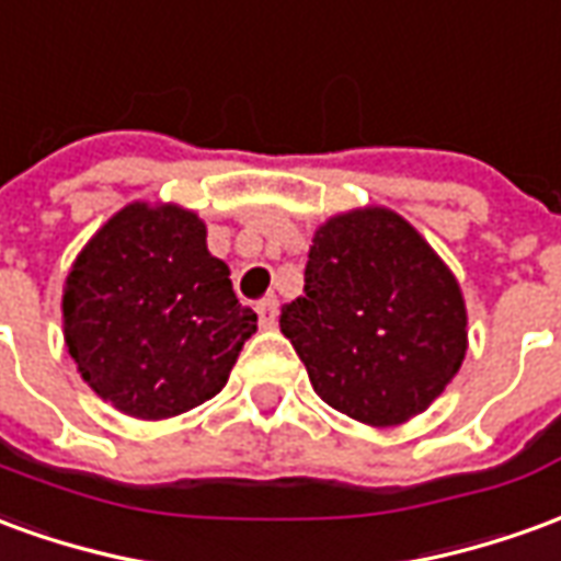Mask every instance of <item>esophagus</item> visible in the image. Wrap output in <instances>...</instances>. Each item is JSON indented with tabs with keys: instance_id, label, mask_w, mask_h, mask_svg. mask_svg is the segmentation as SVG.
I'll list each match as a JSON object with an SVG mask.
<instances>
[{
	"instance_id": "obj_1",
	"label": "esophagus",
	"mask_w": 561,
	"mask_h": 561,
	"mask_svg": "<svg viewBox=\"0 0 561 561\" xmlns=\"http://www.w3.org/2000/svg\"><path fill=\"white\" fill-rule=\"evenodd\" d=\"M256 313H260V323L265 325V329H274V325H277V299H274V296L262 299L260 305H256Z\"/></svg>"
}]
</instances>
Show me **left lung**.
Returning a JSON list of instances; mask_svg holds the SVG:
<instances>
[{
	"label": "left lung",
	"instance_id": "left-lung-1",
	"mask_svg": "<svg viewBox=\"0 0 561 561\" xmlns=\"http://www.w3.org/2000/svg\"><path fill=\"white\" fill-rule=\"evenodd\" d=\"M280 332L313 392L365 426L423 414L468 353L462 287L435 248L383 205L341 210L313 232L305 293Z\"/></svg>",
	"mask_w": 561,
	"mask_h": 561
}]
</instances>
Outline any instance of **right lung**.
<instances>
[{"label":"right lung","mask_w":561,"mask_h":561,"mask_svg":"<svg viewBox=\"0 0 561 561\" xmlns=\"http://www.w3.org/2000/svg\"><path fill=\"white\" fill-rule=\"evenodd\" d=\"M256 313L238 305L229 265L196 210L129 202L75 256L62 337L83 383L121 414L169 420L214 399Z\"/></svg>","instance_id":"obj_1"}]
</instances>
